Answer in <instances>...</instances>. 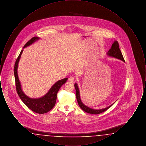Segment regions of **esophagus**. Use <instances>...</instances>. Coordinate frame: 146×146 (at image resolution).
<instances>
[{
    "instance_id": "34e87169",
    "label": "esophagus",
    "mask_w": 146,
    "mask_h": 146,
    "mask_svg": "<svg viewBox=\"0 0 146 146\" xmlns=\"http://www.w3.org/2000/svg\"><path fill=\"white\" fill-rule=\"evenodd\" d=\"M68 80H69V81L70 82H73L74 81V78L73 77V76H70V78H69Z\"/></svg>"
}]
</instances>
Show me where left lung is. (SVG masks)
Here are the masks:
<instances>
[{"mask_svg": "<svg viewBox=\"0 0 146 146\" xmlns=\"http://www.w3.org/2000/svg\"><path fill=\"white\" fill-rule=\"evenodd\" d=\"M107 55L112 57L114 58H116L119 60H120L124 62H125V60L124 59L123 56L122 55V53L120 51V50L119 49V44L117 41H114V42L113 43L112 45H111V49L109 50V51L107 52ZM74 87L76 90V97L77 101H78V104H79V107L83 110L84 111L90 113V114H98L100 113H101L104 111H106V110H107L108 109H109L112 105L114 104H111V106L107 107V108H105L104 109H101V110H94L92 108H91L90 107L85 106L82 102L81 99H80V91L79 89L78 86V84L75 83L74 84Z\"/></svg>", "mask_w": 146, "mask_h": 146, "instance_id": "obj_1", "label": "left lung"}]
</instances>
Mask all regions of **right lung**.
Here are the masks:
<instances>
[{
	"label": "right lung",
	"instance_id": "obj_1",
	"mask_svg": "<svg viewBox=\"0 0 146 146\" xmlns=\"http://www.w3.org/2000/svg\"><path fill=\"white\" fill-rule=\"evenodd\" d=\"M40 38L37 36H35L30 39L23 46V48L32 45L35 41L38 40ZM23 50H21V52L18 56L14 66V76L15 79L16 88L17 92L21 98L22 102L26 104L28 108L32 111H35L39 114H44L51 110L55 106L57 98V92L65 83H66L68 78H64L61 80L57 81L49 90V91L42 97L38 98H32L27 96L23 92L21 88L20 82L19 79L17 74V68L18 64L21 57Z\"/></svg>",
	"mask_w": 146,
	"mask_h": 146
}]
</instances>
